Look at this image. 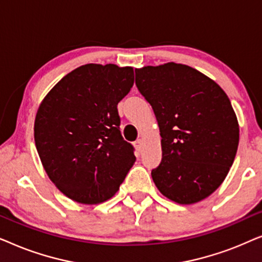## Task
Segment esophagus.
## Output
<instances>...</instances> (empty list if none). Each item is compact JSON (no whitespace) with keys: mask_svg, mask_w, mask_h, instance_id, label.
Here are the masks:
<instances>
[{"mask_svg":"<svg viewBox=\"0 0 262 262\" xmlns=\"http://www.w3.org/2000/svg\"><path fill=\"white\" fill-rule=\"evenodd\" d=\"M135 146H136V149L138 150V151H141L142 148H143V141H142V139H137V141L135 142Z\"/></svg>","mask_w":262,"mask_h":262,"instance_id":"1","label":"esophagus"}]
</instances>
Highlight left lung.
<instances>
[{
	"mask_svg": "<svg viewBox=\"0 0 262 262\" xmlns=\"http://www.w3.org/2000/svg\"><path fill=\"white\" fill-rule=\"evenodd\" d=\"M136 85L160 127L162 160L151 170L159 191L194 204L220 187L235 160L239 130L223 89L188 66L136 69Z\"/></svg>",
	"mask_w": 262,
	"mask_h": 262,
	"instance_id": "obj_1",
	"label": "left lung"
}]
</instances>
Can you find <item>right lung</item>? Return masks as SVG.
Instances as JSON below:
<instances>
[{
    "label": "right lung",
    "mask_w": 262,
    "mask_h": 262,
    "mask_svg": "<svg viewBox=\"0 0 262 262\" xmlns=\"http://www.w3.org/2000/svg\"><path fill=\"white\" fill-rule=\"evenodd\" d=\"M134 80L130 67L85 64L64 76L39 106V157L53 184L75 202L110 199L134 166L135 148L120 134L117 108Z\"/></svg>",
    "instance_id": "right-lung-1"
}]
</instances>
